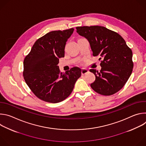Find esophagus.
Instances as JSON below:
<instances>
[{
  "label": "esophagus",
  "instance_id": "obj_1",
  "mask_svg": "<svg viewBox=\"0 0 146 146\" xmlns=\"http://www.w3.org/2000/svg\"><path fill=\"white\" fill-rule=\"evenodd\" d=\"M88 72H89L88 70H87V69H84V68H82V70H81L82 74H85L88 73Z\"/></svg>",
  "mask_w": 146,
  "mask_h": 146
}]
</instances>
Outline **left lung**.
<instances>
[{
	"instance_id": "1",
	"label": "left lung",
	"mask_w": 146,
	"mask_h": 146,
	"mask_svg": "<svg viewBox=\"0 0 146 146\" xmlns=\"http://www.w3.org/2000/svg\"><path fill=\"white\" fill-rule=\"evenodd\" d=\"M76 29L89 41L92 55L102 58L100 72L90 70L95 76L91 88L105 96L119 91L126 84L133 68L132 51L125 41L118 33L104 27H78Z\"/></svg>"
}]
</instances>
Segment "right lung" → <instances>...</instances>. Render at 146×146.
Masks as SVG:
<instances>
[{
	"label": "right lung",
	"instance_id": "obj_1",
	"mask_svg": "<svg viewBox=\"0 0 146 146\" xmlns=\"http://www.w3.org/2000/svg\"><path fill=\"white\" fill-rule=\"evenodd\" d=\"M73 31L71 28L47 33L36 41L24 59V80L41 100L52 103L63 101L70 95L81 75L78 67L63 73L58 66L59 58L64 57L66 43Z\"/></svg>",
	"mask_w": 146,
	"mask_h": 146
}]
</instances>
